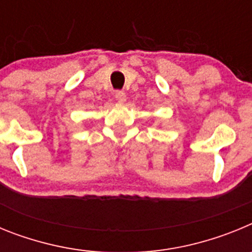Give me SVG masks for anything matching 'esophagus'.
Instances as JSON below:
<instances>
[{
  "label": "esophagus",
  "mask_w": 252,
  "mask_h": 252,
  "mask_svg": "<svg viewBox=\"0 0 252 252\" xmlns=\"http://www.w3.org/2000/svg\"><path fill=\"white\" fill-rule=\"evenodd\" d=\"M115 98L117 99V102H120V103H124V102L126 101V94H125V92H122V91H116Z\"/></svg>",
  "instance_id": "1"
}]
</instances>
